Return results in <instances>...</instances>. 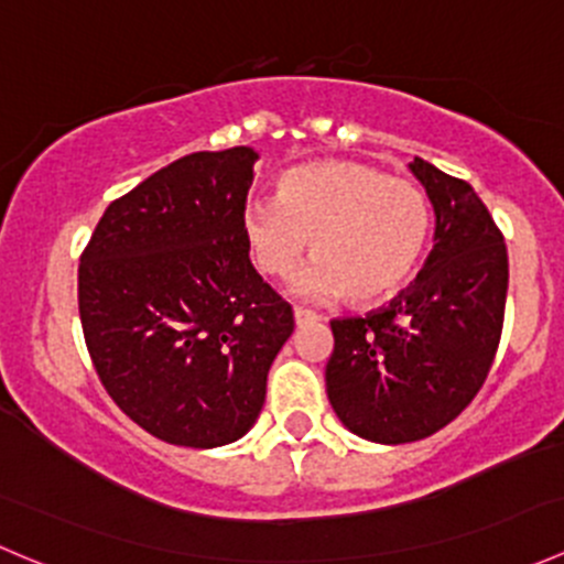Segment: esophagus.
Here are the masks:
<instances>
[{"label": "esophagus", "instance_id": "obj_1", "mask_svg": "<svg viewBox=\"0 0 564 564\" xmlns=\"http://www.w3.org/2000/svg\"><path fill=\"white\" fill-rule=\"evenodd\" d=\"M316 314L314 311H305V308H294V322L297 324H305V322H316Z\"/></svg>", "mask_w": 564, "mask_h": 564}]
</instances>
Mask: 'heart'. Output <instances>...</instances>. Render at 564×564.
<instances>
[{
  "instance_id": "heart-1",
  "label": "heart",
  "mask_w": 564,
  "mask_h": 564,
  "mask_svg": "<svg viewBox=\"0 0 564 564\" xmlns=\"http://www.w3.org/2000/svg\"><path fill=\"white\" fill-rule=\"evenodd\" d=\"M434 215L425 193L403 176L360 161H318L286 172L278 198H250L242 240L264 275H300L305 297L373 305L401 292L429 250Z\"/></svg>"
}]
</instances>
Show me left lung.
<instances>
[{
    "instance_id": "8db88e82",
    "label": "left lung",
    "mask_w": 564,
    "mask_h": 564,
    "mask_svg": "<svg viewBox=\"0 0 564 564\" xmlns=\"http://www.w3.org/2000/svg\"><path fill=\"white\" fill-rule=\"evenodd\" d=\"M436 215L414 283L366 316L333 318L327 398L351 434L379 445L445 429L491 371L508 297V248L469 182L409 163Z\"/></svg>"
}]
</instances>
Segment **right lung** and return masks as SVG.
Here are the masks:
<instances>
[{
  "label": "right lung",
  "mask_w": 564,
  "mask_h": 564,
  "mask_svg": "<svg viewBox=\"0 0 564 564\" xmlns=\"http://www.w3.org/2000/svg\"><path fill=\"white\" fill-rule=\"evenodd\" d=\"M250 147L193 152L108 204L78 267L100 382L133 423L182 447L253 429L294 314L242 240Z\"/></svg>",
  "instance_id": "add662e5"
}]
</instances>
